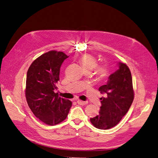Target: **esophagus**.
Listing matches in <instances>:
<instances>
[{"label":"esophagus","instance_id":"1","mask_svg":"<svg viewBox=\"0 0 158 158\" xmlns=\"http://www.w3.org/2000/svg\"><path fill=\"white\" fill-rule=\"evenodd\" d=\"M77 104H78L82 105V106H83V105H85L86 104H87V102H86L81 101V100H78L77 101Z\"/></svg>","mask_w":158,"mask_h":158}]
</instances>
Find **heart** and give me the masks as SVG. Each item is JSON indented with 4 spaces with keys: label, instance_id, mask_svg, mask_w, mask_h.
Listing matches in <instances>:
<instances>
[{
    "label": "heart",
    "instance_id": "b5f03b06",
    "mask_svg": "<svg viewBox=\"0 0 158 158\" xmlns=\"http://www.w3.org/2000/svg\"><path fill=\"white\" fill-rule=\"evenodd\" d=\"M79 62L86 71H91L94 69L96 77L98 80L104 79L108 75V68L104 64L96 65V60L93 55L83 54L79 59Z\"/></svg>",
    "mask_w": 158,
    "mask_h": 158
}]
</instances>
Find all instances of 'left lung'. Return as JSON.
Segmentation results:
<instances>
[{
    "label": "left lung",
    "mask_w": 158,
    "mask_h": 158,
    "mask_svg": "<svg viewBox=\"0 0 158 158\" xmlns=\"http://www.w3.org/2000/svg\"><path fill=\"white\" fill-rule=\"evenodd\" d=\"M118 69L111 74L106 85L99 87L102 94L99 114L90 122L96 128L109 129L118 125L127 113L134 99L133 80L130 69L125 64L119 62Z\"/></svg>",
    "instance_id": "1"
}]
</instances>
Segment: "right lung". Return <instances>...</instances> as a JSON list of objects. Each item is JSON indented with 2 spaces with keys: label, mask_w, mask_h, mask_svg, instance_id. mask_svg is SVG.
Returning <instances> with one entry per match:
<instances>
[{
  "label": "right lung",
  "mask_w": 158,
  "mask_h": 158,
  "mask_svg": "<svg viewBox=\"0 0 158 158\" xmlns=\"http://www.w3.org/2000/svg\"><path fill=\"white\" fill-rule=\"evenodd\" d=\"M69 56L51 50L35 60L27 73L25 97L33 114L43 123L55 125L67 118L72 102L59 97L54 90L60 81V69Z\"/></svg>",
  "instance_id": "add662e5"
}]
</instances>
